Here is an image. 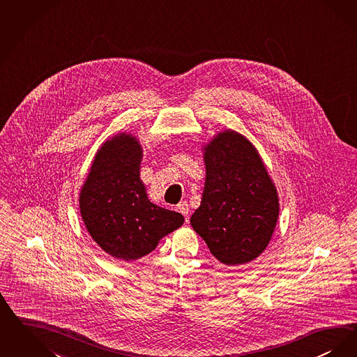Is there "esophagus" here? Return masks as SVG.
Here are the masks:
<instances>
[{
    "instance_id": "esophagus-1",
    "label": "esophagus",
    "mask_w": 357,
    "mask_h": 357,
    "mask_svg": "<svg viewBox=\"0 0 357 357\" xmlns=\"http://www.w3.org/2000/svg\"><path fill=\"white\" fill-rule=\"evenodd\" d=\"M178 211L181 213V214L183 215L185 218V220L188 219V213H190V207H188V203L187 202H181L179 204H178Z\"/></svg>"
}]
</instances>
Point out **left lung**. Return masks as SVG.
Wrapping results in <instances>:
<instances>
[{
	"label": "left lung",
	"mask_w": 357,
	"mask_h": 357,
	"mask_svg": "<svg viewBox=\"0 0 357 357\" xmlns=\"http://www.w3.org/2000/svg\"><path fill=\"white\" fill-rule=\"evenodd\" d=\"M204 163L206 183L191 226L223 264L248 263L271 241L279 216L275 185L254 144L232 130L204 146Z\"/></svg>",
	"instance_id": "left-lung-1"
}]
</instances>
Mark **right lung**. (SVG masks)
Masks as SVG:
<instances>
[{"instance_id":"obj_1","label":"right lung","mask_w":357,"mask_h":357,"mask_svg":"<svg viewBox=\"0 0 357 357\" xmlns=\"http://www.w3.org/2000/svg\"><path fill=\"white\" fill-rule=\"evenodd\" d=\"M142 147L119 134L100 146L79 194V210L93 241L109 255L137 260L181 227L183 215L151 203L139 178Z\"/></svg>"}]
</instances>
